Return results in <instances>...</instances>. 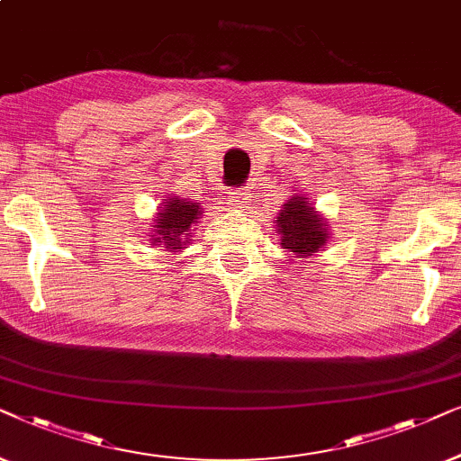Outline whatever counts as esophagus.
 <instances>
[{
	"mask_svg": "<svg viewBox=\"0 0 461 461\" xmlns=\"http://www.w3.org/2000/svg\"><path fill=\"white\" fill-rule=\"evenodd\" d=\"M230 202L231 206L247 211L249 206H253V194L249 189H234V192H230Z\"/></svg>",
	"mask_w": 461,
	"mask_h": 461,
	"instance_id": "esophagus-1",
	"label": "esophagus"
}]
</instances>
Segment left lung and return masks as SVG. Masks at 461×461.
I'll use <instances>...</instances> for the list:
<instances>
[{
    "label": "left lung",
    "mask_w": 461,
    "mask_h": 461,
    "mask_svg": "<svg viewBox=\"0 0 461 461\" xmlns=\"http://www.w3.org/2000/svg\"><path fill=\"white\" fill-rule=\"evenodd\" d=\"M274 223V231L280 236V247L294 255V259L314 257L318 250L327 249V242L330 240L329 221L303 194L291 195L280 206Z\"/></svg>",
    "instance_id": "left-lung-1"
}]
</instances>
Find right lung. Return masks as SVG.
Here are the masks:
<instances>
[{"instance_id":"1","label":"right lung","mask_w":461,"mask_h":461,"mask_svg":"<svg viewBox=\"0 0 461 461\" xmlns=\"http://www.w3.org/2000/svg\"><path fill=\"white\" fill-rule=\"evenodd\" d=\"M204 212L200 202L181 198V195H168L158 208L153 223L149 227V244L159 247L167 253H183L187 244L192 242V234L195 231V223Z\"/></svg>"}]
</instances>
